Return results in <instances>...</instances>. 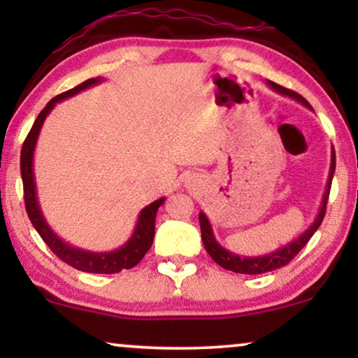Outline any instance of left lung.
Instances as JSON below:
<instances>
[{
  "mask_svg": "<svg viewBox=\"0 0 358 358\" xmlns=\"http://www.w3.org/2000/svg\"><path fill=\"white\" fill-rule=\"evenodd\" d=\"M268 86H271L273 91L280 92V94H283V96H290V97H293V99H296L298 102H301L303 106L310 107V109H311L310 102H308L303 96L298 94V92L292 91V90H287V87L277 85V83H273V81H268ZM334 171H336V153H334V148H332L329 178H327L326 192H324V197H322L320 213H317L315 222H313L311 227L308 228L306 231L301 234V236H298L295 241H292L290 244H287V246L277 249V251L267 254V256L241 257V256H238V254H233V252L227 251V249L220 246V244L217 243V239H215L207 215H205L203 212H200L199 222H200V231H202V241H203L205 249H207V252L210 254V257H212L213 261L218 264V266L227 268V271H231V272H236V273H249V275L272 272V271H277V268H280L283 266H287V264L290 262L292 259L295 257L303 248L306 246V243L310 241L316 229L320 228L322 220H324L326 205H327V199H329V190H331V182H332V176H334Z\"/></svg>",
  "mask_w": 358,
  "mask_h": 358,
  "instance_id": "obj_1",
  "label": "left lung"
}]
</instances>
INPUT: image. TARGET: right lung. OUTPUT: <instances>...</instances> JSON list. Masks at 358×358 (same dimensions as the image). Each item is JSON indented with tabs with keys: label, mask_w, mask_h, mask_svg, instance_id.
<instances>
[{
	"label": "right lung",
	"mask_w": 358,
	"mask_h": 358,
	"mask_svg": "<svg viewBox=\"0 0 358 358\" xmlns=\"http://www.w3.org/2000/svg\"><path fill=\"white\" fill-rule=\"evenodd\" d=\"M101 81V78H91L81 85H78L73 90L62 92L53 97L48 104L43 107L41 114L37 115L36 122H34L31 131L24 140L22 150H21V176H22V185H24V202H26V210L31 220L34 228L37 229V233L41 234V238L45 241V244L50 248V251L55 254L58 259H62L63 262H66L68 266L78 268L81 272H91V273H117L124 268H131L138 264L141 259L145 257V254L148 252V249L153 244L155 238V220L156 212L163 205L164 197L159 200H155L153 203H150L148 207H145L140 212L138 222H136L135 231L131 234V238L127 241L124 246L115 249L112 252H90L78 249L75 246H70L63 239L57 236L52 231V228L48 227L45 218L41 212L36 192V180H34V150H36L37 136L41 134L42 124L45 120V117L50 114V110L55 107L57 102H60L66 97H71L78 94V92L86 90L92 85H97Z\"/></svg>",
	"instance_id": "obj_1"
}]
</instances>
